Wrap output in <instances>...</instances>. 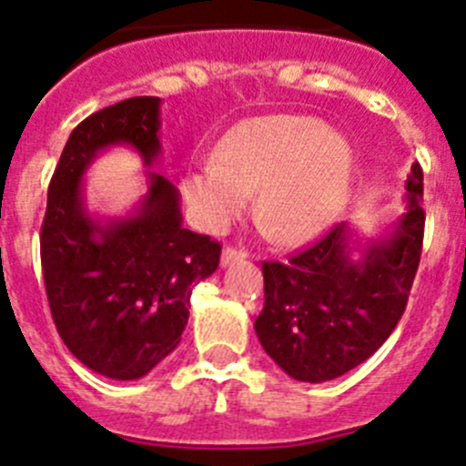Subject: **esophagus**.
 Wrapping results in <instances>:
<instances>
[{
    "label": "esophagus",
    "mask_w": 466,
    "mask_h": 466,
    "mask_svg": "<svg viewBox=\"0 0 466 466\" xmlns=\"http://www.w3.org/2000/svg\"><path fill=\"white\" fill-rule=\"evenodd\" d=\"M246 257H248L246 250H241V248L228 246L223 250V255H220V264L229 266V264H234V261H243V259H246Z\"/></svg>",
    "instance_id": "obj_1"
}]
</instances>
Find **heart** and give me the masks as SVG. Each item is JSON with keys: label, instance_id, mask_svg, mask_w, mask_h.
<instances>
[{"label": "heart", "instance_id": "1", "mask_svg": "<svg viewBox=\"0 0 466 466\" xmlns=\"http://www.w3.org/2000/svg\"><path fill=\"white\" fill-rule=\"evenodd\" d=\"M353 150L309 116H266L238 125L209 159L187 175L184 198L198 223L223 229L257 192V216L279 243L300 246L323 234L350 191Z\"/></svg>", "mask_w": 466, "mask_h": 466}]
</instances>
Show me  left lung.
<instances>
[{
    "label": "left lung",
    "mask_w": 466,
    "mask_h": 466,
    "mask_svg": "<svg viewBox=\"0 0 466 466\" xmlns=\"http://www.w3.org/2000/svg\"><path fill=\"white\" fill-rule=\"evenodd\" d=\"M408 207L391 234L353 259L346 223L287 261H264V309L255 329L287 376L325 382L371 358L408 305L423 248V170L412 164Z\"/></svg>",
    "instance_id": "1"
}]
</instances>
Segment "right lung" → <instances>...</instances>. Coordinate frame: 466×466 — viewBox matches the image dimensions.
I'll use <instances>...</instances> for the list:
<instances>
[{
	"instance_id": "1",
	"label": "right lung",
	"mask_w": 466,
	"mask_h": 466,
	"mask_svg": "<svg viewBox=\"0 0 466 466\" xmlns=\"http://www.w3.org/2000/svg\"><path fill=\"white\" fill-rule=\"evenodd\" d=\"M159 97H129L72 129L47 191L40 228L45 291L58 337L99 376L138 380L177 348L191 289L220 261V243L182 228L179 191L150 175L138 209L97 223L81 177L97 152L132 146L152 166L161 155Z\"/></svg>"
}]
</instances>
